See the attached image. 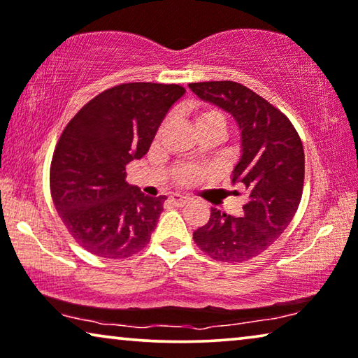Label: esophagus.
<instances>
[{"mask_svg": "<svg viewBox=\"0 0 358 358\" xmlns=\"http://www.w3.org/2000/svg\"><path fill=\"white\" fill-rule=\"evenodd\" d=\"M170 203H172L173 206H177V208H181V206L188 204L189 199L185 198V196H181V194H172L170 196Z\"/></svg>", "mask_w": 358, "mask_h": 358, "instance_id": "obj_1", "label": "esophagus"}]
</instances>
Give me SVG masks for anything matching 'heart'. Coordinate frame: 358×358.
Masks as SVG:
<instances>
[{
    "label": "heart",
    "instance_id": "obj_1",
    "mask_svg": "<svg viewBox=\"0 0 358 358\" xmlns=\"http://www.w3.org/2000/svg\"><path fill=\"white\" fill-rule=\"evenodd\" d=\"M191 122H193V127L198 134H217L219 138L225 133V117L220 110L209 107V105H198V107L191 108L189 112ZM165 128V123L162 124V131ZM177 183L180 185H191L194 181L204 177V172L201 169L189 167V165H185V167H180L177 170Z\"/></svg>",
    "mask_w": 358,
    "mask_h": 358
}]
</instances>
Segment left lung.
<instances>
[{
  "instance_id": "left-lung-1",
  "label": "left lung",
  "mask_w": 358,
  "mask_h": 358,
  "mask_svg": "<svg viewBox=\"0 0 358 358\" xmlns=\"http://www.w3.org/2000/svg\"><path fill=\"white\" fill-rule=\"evenodd\" d=\"M199 99L217 105L240 128L241 155L231 183L246 189L241 217L210 208L208 224L193 234L210 258L240 263L269 248L299 209L305 178V154L290 120L243 84L234 80L191 83Z\"/></svg>"
}]
</instances>
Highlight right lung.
Instances as JSON below:
<instances>
[{"mask_svg":"<svg viewBox=\"0 0 358 358\" xmlns=\"http://www.w3.org/2000/svg\"><path fill=\"white\" fill-rule=\"evenodd\" d=\"M177 84L129 83L103 90L63 129L50 167V191L73 238L100 258H128L149 243L165 196L150 198L127 183L172 105Z\"/></svg>","mask_w":358,"mask_h":358,"instance_id":"obj_1","label":"right lung"}]
</instances>
